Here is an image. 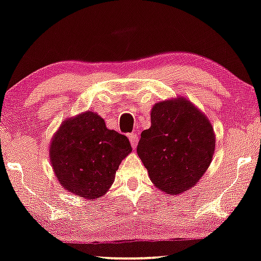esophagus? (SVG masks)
Here are the masks:
<instances>
[{
  "mask_svg": "<svg viewBox=\"0 0 261 261\" xmlns=\"http://www.w3.org/2000/svg\"><path fill=\"white\" fill-rule=\"evenodd\" d=\"M128 138H129V140H130L132 147H133V149H136L137 144H138V134L137 133H130V134H128Z\"/></svg>",
  "mask_w": 261,
  "mask_h": 261,
  "instance_id": "34e87169",
  "label": "esophagus"
}]
</instances>
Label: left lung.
<instances>
[{"label":"left lung","mask_w":261,"mask_h":261,"mask_svg":"<svg viewBox=\"0 0 261 261\" xmlns=\"http://www.w3.org/2000/svg\"><path fill=\"white\" fill-rule=\"evenodd\" d=\"M214 146V130L208 118L179 98L155 104L151 127L141 132L137 152L151 181L166 194L178 195L203 176Z\"/></svg>","instance_id":"8db88e82"}]
</instances>
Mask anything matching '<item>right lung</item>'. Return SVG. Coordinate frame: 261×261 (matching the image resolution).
<instances>
[{
	"instance_id": "obj_1",
	"label": "right lung",
	"mask_w": 261,
	"mask_h": 261,
	"mask_svg": "<svg viewBox=\"0 0 261 261\" xmlns=\"http://www.w3.org/2000/svg\"><path fill=\"white\" fill-rule=\"evenodd\" d=\"M132 151L128 138L106 128L98 114L87 111L66 120L50 144V163L58 181L79 197L105 195L121 161Z\"/></svg>"
}]
</instances>
